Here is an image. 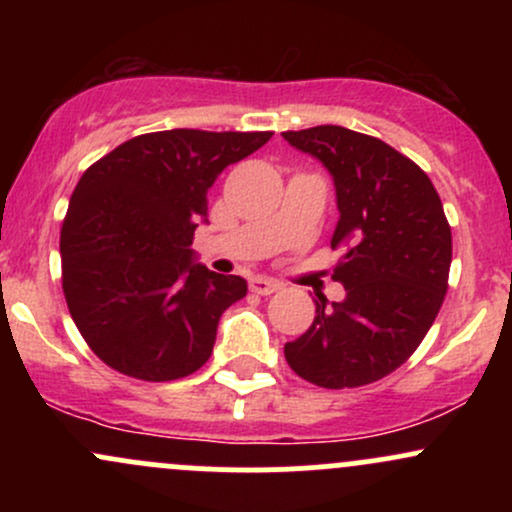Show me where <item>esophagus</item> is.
<instances>
[{"instance_id": "obj_1", "label": "esophagus", "mask_w": 512, "mask_h": 512, "mask_svg": "<svg viewBox=\"0 0 512 512\" xmlns=\"http://www.w3.org/2000/svg\"><path fill=\"white\" fill-rule=\"evenodd\" d=\"M281 284L274 279H264V276H252L250 279V291L257 293V296H269V293L279 291Z\"/></svg>"}]
</instances>
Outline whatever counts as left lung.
<instances>
[{"label":"left lung","instance_id":"obj_1","mask_svg":"<svg viewBox=\"0 0 512 512\" xmlns=\"http://www.w3.org/2000/svg\"><path fill=\"white\" fill-rule=\"evenodd\" d=\"M320 158L337 187L342 303L317 296L315 320L284 346L293 373L327 390L370 385L402 366L431 330L448 291L452 233L443 202L411 158L339 125L284 132Z\"/></svg>","mask_w":512,"mask_h":512}]
</instances>
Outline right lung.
<instances>
[{
	"label": "right lung",
	"mask_w": 512,
	"mask_h": 512,
	"mask_svg": "<svg viewBox=\"0 0 512 512\" xmlns=\"http://www.w3.org/2000/svg\"><path fill=\"white\" fill-rule=\"evenodd\" d=\"M269 139L166 129L127 139L86 168L62 223V291L105 366L166 383L209 361L223 310L248 284L192 264L190 245L214 180Z\"/></svg>",
	"instance_id": "obj_1"
}]
</instances>
